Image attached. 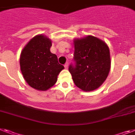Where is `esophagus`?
<instances>
[{
    "label": "esophagus",
    "instance_id": "obj_1",
    "mask_svg": "<svg viewBox=\"0 0 135 135\" xmlns=\"http://www.w3.org/2000/svg\"><path fill=\"white\" fill-rule=\"evenodd\" d=\"M64 67H65V68L66 69H68V67H69V63H66L65 64V65H64Z\"/></svg>",
    "mask_w": 135,
    "mask_h": 135
}]
</instances>
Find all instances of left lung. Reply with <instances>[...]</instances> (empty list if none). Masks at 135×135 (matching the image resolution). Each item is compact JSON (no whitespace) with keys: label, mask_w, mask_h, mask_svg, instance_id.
Wrapping results in <instances>:
<instances>
[{"label":"left lung","mask_w":135,"mask_h":135,"mask_svg":"<svg viewBox=\"0 0 135 135\" xmlns=\"http://www.w3.org/2000/svg\"><path fill=\"white\" fill-rule=\"evenodd\" d=\"M74 59L69 72L76 86L85 92L98 89L106 80L111 68L110 50L105 42L88 35L73 40Z\"/></svg>","instance_id":"left-lung-1"}]
</instances>
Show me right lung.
<instances>
[{
    "instance_id": "add662e5",
    "label": "right lung",
    "mask_w": 135,
    "mask_h": 135,
    "mask_svg": "<svg viewBox=\"0 0 135 135\" xmlns=\"http://www.w3.org/2000/svg\"><path fill=\"white\" fill-rule=\"evenodd\" d=\"M52 41L43 34L32 38L20 56L21 73L32 88L46 91L56 83L64 67L59 63L56 55L50 52Z\"/></svg>"
}]
</instances>
